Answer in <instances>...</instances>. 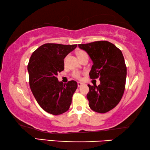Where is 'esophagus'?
I'll list each match as a JSON object with an SVG mask.
<instances>
[{"label":"esophagus","mask_w":150,"mask_h":150,"mask_svg":"<svg viewBox=\"0 0 150 150\" xmlns=\"http://www.w3.org/2000/svg\"><path fill=\"white\" fill-rule=\"evenodd\" d=\"M83 85V83H81V82H77V86H78V87H81V85Z\"/></svg>","instance_id":"obj_1"}]
</instances>
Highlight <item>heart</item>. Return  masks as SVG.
<instances>
[{
    "label": "heart",
    "instance_id": "heart-1",
    "mask_svg": "<svg viewBox=\"0 0 150 150\" xmlns=\"http://www.w3.org/2000/svg\"><path fill=\"white\" fill-rule=\"evenodd\" d=\"M77 56L79 57V59H80V58L83 57V56H85V55H88L87 53L85 52L84 50H78L77 52ZM66 60H67V57H65L64 59V63L66 62ZM81 75H82V73L80 72V71H73L72 73V77H74L76 79H78L79 80L81 79Z\"/></svg>",
    "mask_w": 150,
    "mask_h": 150
}]
</instances>
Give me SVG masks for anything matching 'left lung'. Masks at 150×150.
Instances as JSON below:
<instances>
[{"label":"left lung","mask_w":150,"mask_h":150,"mask_svg":"<svg viewBox=\"0 0 150 150\" xmlns=\"http://www.w3.org/2000/svg\"><path fill=\"white\" fill-rule=\"evenodd\" d=\"M93 62L89 73L91 79L99 78L100 84L88 85L89 107L98 113L111 110L120 102L125 89L126 66L121 50L107 41L79 44Z\"/></svg>","instance_id":"obj_1"}]
</instances>
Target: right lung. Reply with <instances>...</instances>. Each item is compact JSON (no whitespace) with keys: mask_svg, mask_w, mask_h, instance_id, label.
I'll return each instance as SVG.
<instances>
[{"mask_svg":"<svg viewBox=\"0 0 150 150\" xmlns=\"http://www.w3.org/2000/svg\"><path fill=\"white\" fill-rule=\"evenodd\" d=\"M77 45L48 43L35 50L30 58V88L41 108L52 115H62L69 110L77 88L75 81L63 84L57 77L64 69V58Z\"/></svg>","mask_w":150,"mask_h":150,"instance_id":"obj_1","label":"right lung"}]
</instances>
